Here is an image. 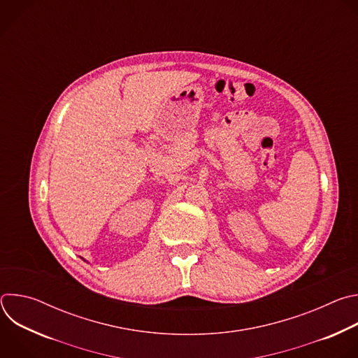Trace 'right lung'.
<instances>
[{
  "label": "right lung",
  "mask_w": 358,
  "mask_h": 358,
  "mask_svg": "<svg viewBox=\"0 0 358 358\" xmlns=\"http://www.w3.org/2000/svg\"><path fill=\"white\" fill-rule=\"evenodd\" d=\"M83 261H85V259H83Z\"/></svg>",
  "instance_id": "add662e5"
}]
</instances>
